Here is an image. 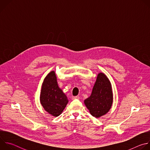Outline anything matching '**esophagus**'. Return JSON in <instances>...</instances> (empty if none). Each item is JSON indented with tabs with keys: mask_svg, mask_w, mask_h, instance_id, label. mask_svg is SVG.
<instances>
[{
	"mask_svg": "<svg viewBox=\"0 0 150 150\" xmlns=\"http://www.w3.org/2000/svg\"><path fill=\"white\" fill-rule=\"evenodd\" d=\"M72 100H79V96H73L72 97Z\"/></svg>",
	"mask_w": 150,
	"mask_h": 150,
	"instance_id": "34e87169",
	"label": "esophagus"
}]
</instances>
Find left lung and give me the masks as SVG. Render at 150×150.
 I'll list each match as a JSON object with an SVG mask.
<instances>
[{
    "mask_svg": "<svg viewBox=\"0 0 150 150\" xmlns=\"http://www.w3.org/2000/svg\"><path fill=\"white\" fill-rule=\"evenodd\" d=\"M84 103L91 115L97 118L104 115L110 109L113 103L112 85L104 74H98L92 93L84 100Z\"/></svg>",
    "mask_w": 150,
    "mask_h": 150,
    "instance_id": "1",
    "label": "left lung"
}]
</instances>
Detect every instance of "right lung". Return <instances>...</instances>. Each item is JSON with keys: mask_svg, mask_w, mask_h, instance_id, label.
I'll return each instance as SVG.
<instances>
[{"mask_svg": "<svg viewBox=\"0 0 150 150\" xmlns=\"http://www.w3.org/2000/svg\"><path fill=\"white\" fill-rule=\"evenodd\" d=\"M40 99L45 110L55 117L62 113L68 104V98L58 87L54 71L50 72L45 78Z\"/></svg>", "mask_w": 150, "mask_h": 150, "instance_id": "1", "label": "right lung"}]
</instances>
